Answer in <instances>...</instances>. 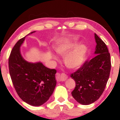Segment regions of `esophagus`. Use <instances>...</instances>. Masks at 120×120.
<instances>
[{
	"instance_id": "34e87169",
	"label": "esophagus",
	"mask_w": 120,
	"mask_h": 120,
	"mask_svg": "<svg viewBox=\"0 0 120 120\" xmlns=\"http://www.w3.org/2000/svg\"><path fill=\"white\" fill-rule=\"evenodd\" d=\"M68 78V76L65 74H61L60 75V80L62 82H64V81L66 80Z\"/></svg>"
}]
</instances>
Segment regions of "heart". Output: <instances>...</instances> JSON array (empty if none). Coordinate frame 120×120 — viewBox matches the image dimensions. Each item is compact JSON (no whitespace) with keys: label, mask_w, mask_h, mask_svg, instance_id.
I'll list each match as a JSON object with an SVG mask.
<instances>
[{"label":"heart","mask_w":120,"mask_h":120,"mask_svg":"<svg viewBox=\"0 0 120 120\" xmlns=\"http://www.w3.org/2000/svg\"><path fill=\"white\" fill-rule=\"evenodd\" d=\"M77 45L78 44H75L70 47L60 46L56 48V51L61 55L64 56ZM87 51L88 48L85 45H81L78 46L74 51L68 54L65 57L64 60L65 65L67 67L72 69L79 68L84 64ZM53 57L56 59V56H53Z\"/></svg>","instance_id":"obj_1"}]
</instances>
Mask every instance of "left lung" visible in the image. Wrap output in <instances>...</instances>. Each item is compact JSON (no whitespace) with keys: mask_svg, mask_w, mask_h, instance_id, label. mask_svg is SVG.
I'll list each match as a JSON object with an SVG mask.
<instances>
[{"mask_svg":"<svg viewBox=\"0 0 120 120\" xmlns=\"http://www.w3.org/2000/svg\"><path fill=\"white\" fill-rule=\"evenodd\" d=\"M97 45L95 57L87 60L70 77L76 82L71 93L77 101L89 105L98 99L104 92L111 68L110 54L104 42L95 33Z\"/></svg>","mask_w":120,"mask_h":120,"instance_id":"8db88e82","label":"left lung"}]
</instances>
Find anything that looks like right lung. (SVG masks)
Returning a JSON list of instances; mask_svg holds the SVG:
<instances>
[{"label": "right lung", "instance_id": "right-lung-1", "mask_svg": "<svg viewBox=\"0 0 120 120\" xmlns=\"http://www.w3.org/2000/svg\"><path fill=\"white\" fill-rule=\"evenodd\" d=\"M25 37L19 40L11 50L8 60L9 74L20 98L28 104L38 106L45 103L53 92L56 70L46 67L41 62L31 63L24 59L20 47Z\"/></svg>", "mask_w": 120, "mask_h": 120}]
</instances>
